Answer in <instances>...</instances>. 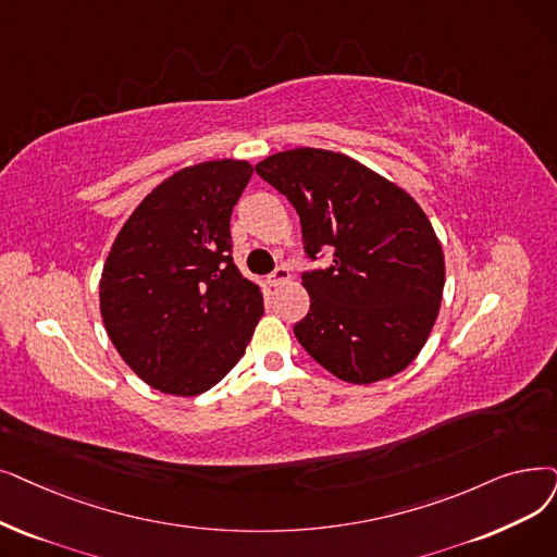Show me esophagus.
<instances>
[{"label": "esophagus", "mask_w": 557, "mask_h": 557, "mask_svg": "<svg viewBox=\"0 0 557 557\" xmlns=\"http://www.w3.org/2000/svg\"><path fill=\"white\" fill-rule=\"evenodd\" d=\"M271 286H284L292 282V273H288V269H284V265H280V269H275V273L269 277Z\"/></svg>", "instance_id": "obj_1"}]
</instances>
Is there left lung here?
<instances>
[{
    "mask_svg": "<svg viewBox=\"0 0 557 557\" xmlns=\"http://www.w3.org/2000/svg\"><path fill=\"white\" fill-rule=\"evenodd\" d=\"M255 171L300 215L309 257L334 250L325 271L302 275L309 313L294 332L323 369L373 384L407 369L440 317L442 240L405 188L342 152L296 148Z\"/></svg>",
    "mask_w": 557,
    "mask_h": 557,
    "instance_id": "left-lung-1",
    "label": "left lung"
}]
</instances>
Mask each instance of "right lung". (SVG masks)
Masks as SVG:
<instances>
[{"mask_svg": "<svg viewBox=\"0 0 557 557\" xmlns=\"http://www.w3.org/2000/svg\"><path fill=\"white\" fill-rule=\"evenodd\" d=\"M252 165L213 159L157 184L117 232L100 280L111 344L152 389L198 396L246 355L261 288L232 261L230 219Z\"/></svg>", "mask_w": 557, "mask_h": 557, "instance_id": "right-lung-1", "label": "right lung"}]
</instances>
